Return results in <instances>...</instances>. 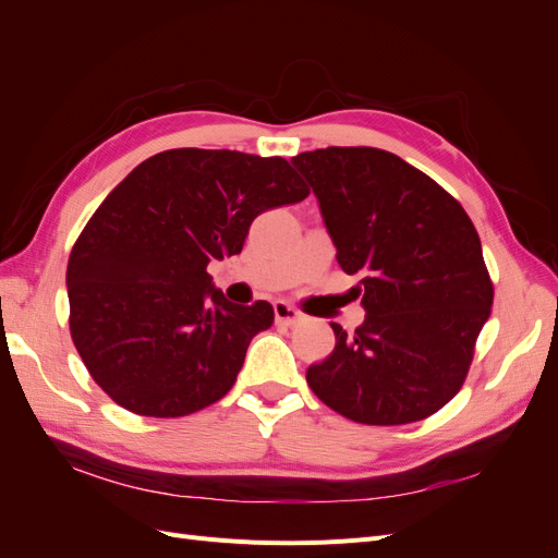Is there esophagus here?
Segmentation results:
<instances>
[{"label":"esophagus","mask_w":558,"mask_h":558,"mask_svg":"<svg viewBox=\"0 0 558 558\" xmlns=\"http://www.w3.org/2000/svg\"><path fill=\"white\" fill-rule=\"evenodd\" d=\"M300 320H302V314L295 307L286 305V302H275V324L277 326L293 328L300 324Z\"/></svg>","instance_id":"1"}]
</instances>
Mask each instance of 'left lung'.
Wrapping results in <instances>:
<instances>
[{"instance_id": "8db88e82", "label": "left lung", "mask_w": 558, "mask_h": 558, "mask_svg": "<svg viewBox=\"0 0 558 558\" xmlns=\"http://www.w3.org/2000/svg\"><path fill=\"white\" fill-rule=\"evenodd\" d=\"M337 246L361 281L353 335L332 324L335 349L310 365L320 402L356 424L421 421L461 391L494 305L480 234L461 202L396 154L328 146L293 158Z\"/></svg>"}]
</instances>
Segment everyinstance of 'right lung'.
Masks as SVG:
<instances>
[{
    "instance_id": "add662e5",
    "label": "right lung",
    "mask_w": 558,
    "mask_h": 558,
    "mask_svg": "<svg viewBox=\"0 0 558 558\" xmlns=\"http://www.w3.org/2000/svg\"><path fill=\"white\" fill-rule=\"evenodd\" d=\"M307 195L279 156L172 148L134 167L66 263L70 332L95 384L156 418L221 400L275 310L265 300L232 305L207 265L240 253L258 214Z\"/></svg>"
}]
</instances>
